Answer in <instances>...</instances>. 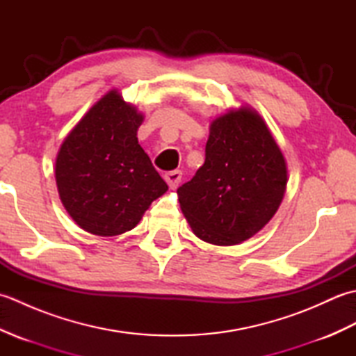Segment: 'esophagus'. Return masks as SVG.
<instances>
[{"mask_svg": "<svg viewBox=\"0 0 356 356\" xmlns=\"http://www.w3.org/2000/svg\"><path fill=\"white\" fill-rule=\"evenodd\" d=\"M165 180H166V184L170 185V188L171 190H176V188L179 186V184H180V180H182V171H170V172H166L165 174Z\"/></svg>", "mask_w": 356, "mask_h": 356, "instance_id": "34e87169", "label": "esophagus"}]
</instances>
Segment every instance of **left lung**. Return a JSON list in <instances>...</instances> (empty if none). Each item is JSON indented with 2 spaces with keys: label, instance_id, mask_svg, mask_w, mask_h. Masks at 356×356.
Returning <instances> with one entry per match:
<instances>
[{
  "label": "left lung",
  "instance_id": "8db88e82",
  "mask_svg": "<svg viewBox=\"0 0 356 356\" xmlns=\"http://www.w3.org/2000/svg\"><path fill=\"white\" fill-rule=\"evenodd\" d=\"M287 165L268 124L249 105L211 120L205 163L177 190L180 209L200 240L240 245L275 216Z\"/></svg>",
  "mask_w": 356,
  "mask_h": 356
}]
</instances>
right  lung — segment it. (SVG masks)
<instances>
[{"instance_id": "right-lung-1", "label": "right lung", "mask_w": 356, "mask_h": 356, "mask_svg": "<svg viewBox=\"0 0 356 356\" xmlns=\"http://www.w3.org/2000/svg\"><path fill=\"white\" fill-rule=\"evenodd\" d=\"M143 118L113 88L61 143L55 163L59 199L90 234L115 237L131 231L153 200L168 191L138 142Z\"/></svg>"}]
</instances>
